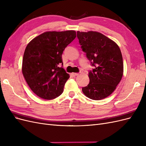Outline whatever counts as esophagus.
Here are the masks:
<instances>
[{"mask_svg": "<svg viewBox=\"0 0 146 146\" xmlns=\"http://www.w3.org/2000/svg\"><path fill=\"white\" fill-rule=\"evenodd\" d=\"M79 74V73H72V75L74 76H77Z\"/></svg>", "mask_w": 146, "mask_h": 146, "instance_id": "obj_1", "label": "esophagus"}]
</instances>
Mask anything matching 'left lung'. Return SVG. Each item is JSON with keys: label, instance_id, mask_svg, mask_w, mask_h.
<instances>
[{"label": "left lung", "instance_id": "obj_1", "mask_svg": "<svg viewBox=\"0 0 146 146\" xmlns=\"http://www.w3.org/2000/svg\"><path fill=\"white\" fill-rule=\"evenodd\" d=\"M82 50L94 66L88 74L90 83L82 88L87 98L99 100L107 98L115 90L121 80L123 60L117 44L98 32L77 33Z\"/></svg>", "mask_w": 146, "mask_h": 146}]
</instances>
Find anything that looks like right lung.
Returning a JSON list of instances; mask_svg holds the SVG:
<instances>
[{
  "label": "right lung",
  "instance_id": "add662e5",
  "mask_svg": "<svg viewBox=\"0 0 146 146\" xmlns=\"http://www.w3.org/2000/svg\"><path fill=\"white\" fill-rule=\"evenodd\" d=\"M76 37L74 30L46 32L35 37L26 47L22 72L35 94L46 100L54 99L63 92L69 78L63 68V52Z\"/></svg>",
  "mask_w": 146,
  "mask_h": 146
}]
</instances>
